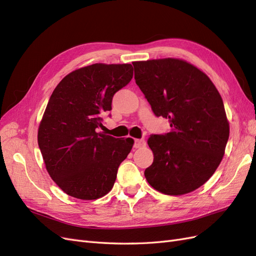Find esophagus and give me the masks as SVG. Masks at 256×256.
Instances as JSON below:
<instances>
[{
  "label": "esophagus",
  "mask_w": 256,
  "mask_h": 256,
  "mask_svg": "<svg viewBox=\"0 0 256 256\" xmlns=\"http://www.w3.org/2000/svg\"><path fill=\"white\" fill-rule=\"evenodd\" d=\"M146 142L144 140H140V138H136L134 140V147L136 148H141V147L145 146Z\"/></svg>",
  "instance_id": "1"
}]
</instances>
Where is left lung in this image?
<instances>
[{"label": "left lung", "instance_id": "left-lung-1", "mask_svg": "<svg viewBox=\"0 0 256 256\" xmlns=\"http://www.w3.org/2000/svg\"><path fill=\"white\" fill-rule=\"evenodd\" d=\"M134 79L156 116L171 131L154 134V162L144 172L154 189L168 196L194 191L212 176L230 136L222 98L208 76L180 58L134 62Z\"/></svg>", "mask_w": 256, "mask_h": 256}]
</instances>
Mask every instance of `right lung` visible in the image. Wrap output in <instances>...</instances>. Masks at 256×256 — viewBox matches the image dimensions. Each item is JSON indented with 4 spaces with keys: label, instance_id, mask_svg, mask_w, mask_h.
I'll use <instances>...</instances> for the list:
<instances>
[{
    "label": "right lung",
    "instance_id": "1",
    "mask_svg": "<svg viewBox=\"0 0 256 256\" xmlns=\"http://www.w3.org/2000/svg\"><path fill=\"white\" fill-rule=\"evenodd\" d=\"M131 64L97 63L76 69L53 90L38 128L46 168L66 194L96 200L109 193L134 138L96 129L112 109L114 94L131 81Z\"/></svg>",
    "mask_w": 256,
    "mask_h": 256
}]
</instances>
